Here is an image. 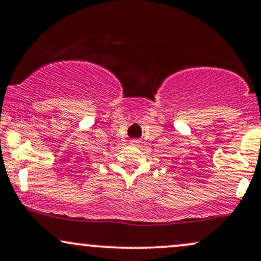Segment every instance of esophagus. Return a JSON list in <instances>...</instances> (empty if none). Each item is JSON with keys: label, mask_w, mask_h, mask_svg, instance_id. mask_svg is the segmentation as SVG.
Wrapping results in <instances>:
<instances>
[{"label": "esophagus", "mask_w": 261, "mask_h": 261, "mask_svg": "<svg viewBox=\"0 0 261 261\" xmlns=\"http://www.w3.org/2000/svg\"><path fill=\"white\" fill-rule=\"evenodd\" d=\"M140 143H141V141L137 140V139H134V140L130 141V144H133V146H139Z\"/></svg>", "instance_id": "34e87169"}]
</instances>
